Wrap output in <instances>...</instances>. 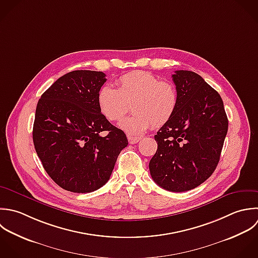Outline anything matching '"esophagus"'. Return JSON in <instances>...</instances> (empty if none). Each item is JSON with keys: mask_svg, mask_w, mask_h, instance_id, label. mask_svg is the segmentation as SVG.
I'll return each mask as SVG.
<instances>
[{"mask_svg": "<svg viewBox=\"0 0 258 258\" xmlns=\"http://www.w3.org/2000/svg\"><path fill=\"white\" fill-rule=\"evenodd\" d=\"M127 140H128V143H130L131 145H134V144H137V143H139V142L142 140V138H141V137H133V136H127Z\"/></svg>", "mask_w": 258, "mask_h": 258, "instance_id": "34e87169", "label": "esophagus"}]
</instances>
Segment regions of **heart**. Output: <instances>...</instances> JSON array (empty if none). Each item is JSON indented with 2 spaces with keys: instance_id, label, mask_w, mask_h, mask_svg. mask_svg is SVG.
<instances>
[{
  "instance_id": "1",
  "label": "heart",
  "mask_w": 258,
  "mask_h": 258,
  "mask_svg": "<svg viewBox=\"0 0 258 258\" xmlns=\"http://www.w3.org/2000/svg\"><path fill=\"white\" fill-rule=\"evenodd\" d=\"M117 88L106 84L97 92L101 114L110 121L119 120L132 103L133 114L123 118L119 126L132 136L165 125L175 114L179 94L174 83L160 80L146 71H133L117 79Z\"/></svg>"
}]
</instances>
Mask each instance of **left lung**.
<instances>
[{
    "label": "left lung",
    "instance_id": "obj_1",
    "mask_svg": "<svg viewBox=\"0 0 258 258\" xmlns=\"http://www.w3.org/2000/svg\"><path fill=\"white\" fill-rule=\"evenodd\" d=\"M172 77L179 94L178 107L155 136L158 150L149 168L160 187L185 192L215 171L228 119L221 96L199 74L177 70Z\"/></svg>",
    "mask_w": 258,
    "mask_h": 258
}]
</instances>
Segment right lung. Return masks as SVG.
<instances>
[{
	"instance_id": "obj_1",
	"label": "right lung",
	"mask_w": 258,
	"mask_h": 258,
	"mask_svg": "<svg viewBox=\"0 0 258 258\" xmlns=\"http://www.w3.org/2000/svg\"><path fill=\"white\" fill-rule=\"evenodd\" d=\"M105 81L101 71L74 70L58 78L37 103L34 147L47 174L64 190L89 193L102 187L127 146L125 134L98 108L97 92Z\"/></svg>"
}]
</instances>
